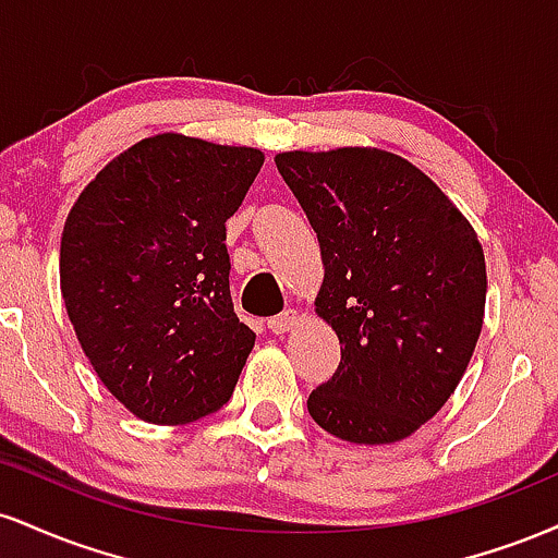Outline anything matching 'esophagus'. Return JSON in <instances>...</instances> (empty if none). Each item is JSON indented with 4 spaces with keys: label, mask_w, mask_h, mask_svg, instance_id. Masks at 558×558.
I'll return each mask as SVG.
<instances>
[{
    "label": "esophagus",
    "mask_w": 558,
    "mask_h": 558,
    "mask_svg": "<svg viewBox=\"0 0 558 558\" xmlns=\"http://www.w3.org/2000/svg\"><path fill=\"white\" fill-rule=\"evenodd\" d=\"M293 325H296V312L293 310H286V312H280V315L267 319V328H270V332H275V336L291 330Z\"/></svg>",
    "instance_id": "1"
}]
</instances>
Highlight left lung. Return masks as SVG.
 Listing matches in <instances>:
<instances>
[{"label":"left lung","mask_w":558,"mask_h":558,"mask_svg":"<svg viewBox=\"0 0 558 558\" xmlns=\"http://www.w3.org/2000/svg\"><path fill=\"white\" fill-rule=\"evenodd\" d=\"M275 165L317 233V315L341 341V364L306 409L351 444L407 438L459 386L483 328L475 230L390 151H286Z\"/></svg>","instance_id":"1"}]
</instances>
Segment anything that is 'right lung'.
Listing matches in <instances>:
<instances>
[{
  "label": "right lung",
  "mask_w": 558,
  "mask_h": 558,
  "mask_svg": "<svg viewBox=\"0 0 558 558\" xmlns=\"http://www.w3.org/2000/svg\"><path fill=\"white\" fill-rule=\"evenodd\" d=\"M262 162L259 149L162 133L114 157L70 209L68 317L141 420L185 425L233 396L257 336L233 312L226 220Z\"/></svg>",
  "instance_id": "add662e5"
}]
</instances>
